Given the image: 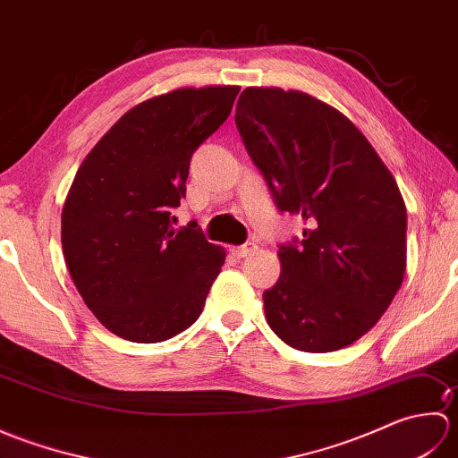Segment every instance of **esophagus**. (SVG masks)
<instances>
[{"label": "esophagus", "mask_w": 458, "mask_h": 458, "mask_svg": "<svg viewBox=\"0 0 458 458\" xmlns=\"http://www.w3.org/2000/svg\"><path fill=\"white\" fill-rule=\"evenodd\" d=\"M256 250H258V246L254 244V242H246V244H242V246H232L230 248L232 256H236V258H248V256L254 254Z\"/></svg>", "instance_id": "1"}]
</instances>
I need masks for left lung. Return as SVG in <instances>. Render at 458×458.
I'll return each instance as SVG.
<instances>
[{"label":"left lung","mask_w":458,"mask_h":458,"mask_svg":"<svg viewBox=\"0 0 458 458\" xmlns=\"http://www.w3.org/2000/svg\"><path fill=\"white\" fill-rule=\"evenodd\" d=\"M236 125L277 208L307 224L303 240L279 246L267 325L303 352L352 344L405 274L407 212L394 174L346 115L305 92L251 86Z\"/></svg>","instance_id":"left-lung-1"}]
</instances>
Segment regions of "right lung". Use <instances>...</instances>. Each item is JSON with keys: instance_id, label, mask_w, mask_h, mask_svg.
I'll return each mask as SVG.
<instances>
[{"instance_id": "right-lung-1", "label": "right lung", "mask_w": 458, "mask_h": 458, "mask_svg": "<svg viewBox=\"0 0 458 458\" xmlns=\"http://www.w3.org/2000/svg\"><path fill=\"white\" fill-rule=\"evenodd\" d=\"M240 86L179 89L125 112L86 155L63 207V254L94 317L131 343L189 328L226 259L197 222L173 228L192 153Z\"/></svg>"}]
</instances>
